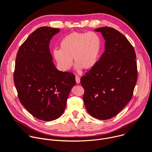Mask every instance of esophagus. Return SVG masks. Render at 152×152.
<instances>
[{
  "mask_svg": "<svg viewBox=\"0 0 152 152\" xmlns=\"http://www.w3.org/2000/svg\"><path fill=\"white\" fill-rule=\"evenodd\" d=\"M75 81L77 82V83H80V78L78 76H76L75 77Z\"/></svg>",
  "mask_w": 152,
  "mask_h": 152,
  "instance_id": "esophagus-1",
  "label": "esophagus"
}]
</instances>
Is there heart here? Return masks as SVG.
<instances>
[{"label": "heart", "mask_w": 152, "mask_h": 152, "mask_svg": "<svg viewBox=\"0 0 152 152\" xmlns=\"http://www.w3.org/2000/svg\"><path fill=\"white\" fill-rule=\"evenodd\" d=\"M102 47V39L96 33L73 32L61 40L60 49H54L53 56L62 71L71 69L72 59L78 71L89 70L98 62Z\"/></svg>", "instance_id": "obj_1"}]
</instances>
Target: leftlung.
<instances>
[{
	"instance_id": "left-lung-1",
	"label": "left lung",
	"mask_w": 152,
	"mask_h": 152,
	"mask_svg": "<svg viewBox=\"0 0 152 152\" xmlns=\"http://www.w3.org/2000/svg\"><path fill=\"white\" fill-rule=\"evenodd\" d=\"M95 31L102 32L105 50L80 83L87 111L105 120L116 115L132 99L138 78L137 63L133 46L120 32L107 26Z\"/></svg>"
}]
</instances>
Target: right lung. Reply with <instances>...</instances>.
Returning a JSON list of instances; mask_svg holds the SVG:
<instances>
[{
    "instance_id": "add662e5",
    "label": "right lung",
    "mask_w": 152,
    "mask_h": 152,
    "mask_svg": "<svg viewBox=\"0 0 152 152\" xmlns=\"http://www.w3.org/2000/svg\"><path fill=\"white\" fill-rule=\"evenodd\" d=\"M58 28L42 26L34 31L18 50L14 81L20 102L36 118L50 121L64 112L75 85L74 74L58 71L49 50Z\"/></svg>"
}]
</instances>
